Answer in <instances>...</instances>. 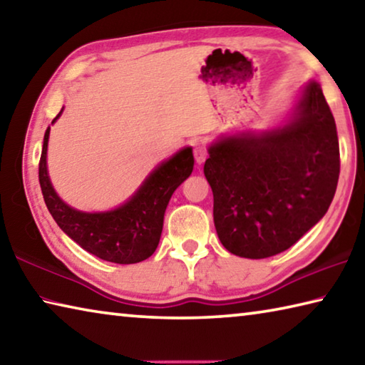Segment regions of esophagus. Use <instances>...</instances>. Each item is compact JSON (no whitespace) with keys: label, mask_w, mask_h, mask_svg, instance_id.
I'll return each instance as SVG.
<instances>
[{"label":"esophagus","mask_w":365,"mask_h":365,"mask_svg":"<svg viewBox=\"0 0 365 365\" xmlns=\"http://www.w3.org/2000/svg\"><path fill=\"white\" fill-rule=\"evenodd\" d=\"M193 153H195V159L197 164L205 163V159L207 156V150H206V145L202 143V141H196L195 148H193Z\"/></svg>","instance_id":"obj_1"}]
</instances>
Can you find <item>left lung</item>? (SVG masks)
Instances as JSON below:
<instances>
[{"label":"left lung","instance_id":"left-lung-1","mask_svg":"<svg viewBox=\"0 0 365 365\" xmlns=\"http://www.w3.org/2000/svg\"><path fill=\"white\" fill-rule=\"evenodd\" d=\"M205 175L225 250L264 259L293 246L329 211L339 177L336 125L320 85L306 86L288 125L214 143Z\"/></svg>","mask_w":365,"mask_h":365}]
</instances>
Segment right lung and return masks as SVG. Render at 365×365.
Returning a JSON list of instances; mask_svg holds the SVG:
<instances>
[{
  "instance_id": "right-lung-1",
  "label": "right lung",
  "mask_w": 365,
  "mask_h": 365,
  "mask_svg": "<svg viewBox=\"0 0 365 365\" xmlns=\"http://www.w3.org/2000/svg\"><path fill=\"white\" fill-rule=\"evenodd\" d=\"M48 138L49 127L43 138L38 178L43 200L61 230L85 251L103 261L137 264L150 257L159 245L164 212L170 196L193 170L195 159L191 148L178 151L153 170L125 205L108 212H82L67 206L49 182L46 169Z\"/></svg>"
}]
</instances>
